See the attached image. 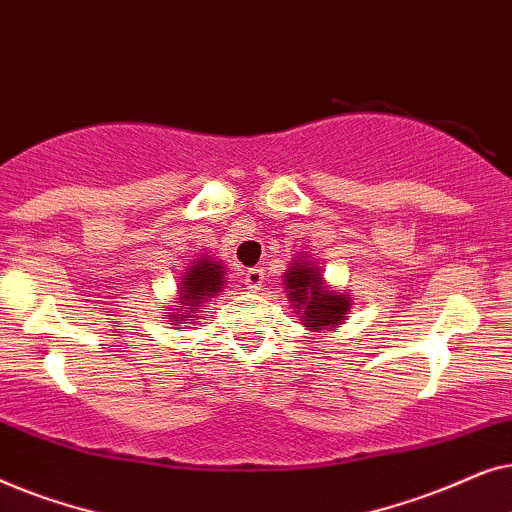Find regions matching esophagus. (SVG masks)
<instances>
[{
    "mask_svg": "<svg viewBox=\"0 0 512 512\" xmlns=\"http://www.w3.org/2000/svg\"><path fill=\"white\" fill-rule=\"evenodd\" d=\"M263 279H265V272L261 268H249L244 272V284H247L249 291H261L263 286Z\"/></svg>",
    "mask_w": 512,
    "mask_h": 512,
    "instance_id": "34e87169",
    "label": "esophagus"
}]
</instances>
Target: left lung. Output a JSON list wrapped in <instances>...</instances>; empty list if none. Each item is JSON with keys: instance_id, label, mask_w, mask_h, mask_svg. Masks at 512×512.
I'll use <instances>...</instances> for the list:
<instances>
[{"instance_id": "left-lung-1", "label": "left lung", "mask_w": 512, "mask_h": 512, "mask_svg": "<svg viewBox=\"0 0 512 512\" xmlns=\"http://www.w3.org/2000/svg\"><path fill=\"white\" fill-rule=\"evenodd\" d=\"M284 277L286 296L296 303L298 310H303L305 326H310L312 331H324V328L340 324L345 319L352 300L328 291L324 286V277L319 275L317 268L305 263H293Z\"/></svg>"}]
</instances>
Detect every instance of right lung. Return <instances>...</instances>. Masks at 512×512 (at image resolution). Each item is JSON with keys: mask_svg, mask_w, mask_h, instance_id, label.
Wrapping results in <instances>:
<instances>
[{"mask_svg": "<svg viewBox=\"0 0 512 512\" xmlns=\"http://www.w3.org/2000/svg\"><path fill=\"white\" fill-rule=\"evenodd\" d=\"M226 272H223L221 263L209 261V258H198L191 265V270L184 275V282H181V305H184V314H193L200 310V305L205 303L207 298H212L214 293H219L226 284ZM184 314H177L174 321L184 319ZM167 317V314H165Z\"/></svg>", "mask_w": 512, "mask_h": 512, "instance_id": "add662e5", "label": "right lung"}]
</instances>
